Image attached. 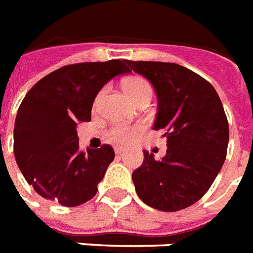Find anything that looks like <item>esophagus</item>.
<instances>
[{"label":"esophagus","instance_id":"1","mask_svg":"<svg viewBox=\"0 0 253 253\" xmlns=\"http://www.w3.org/2000/svg\"><path fill=\"white\" fill-rule=\"evenodd\" d=\"M124 151H125V147H116V149H115V153H116L117 155H121Z\"/></svg>","mask_w":253,"mask_h":253}]
</instances>
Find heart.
Masks as SVG:
<instances>
[{"label":"heart","instance_id":"b5f03b06","mask_svg":"<svg viewBox=\"0 0 253 253\" xmlns=\"http://www.w3.org/2000/svg\"><path fill=\"white\" fill-rule=\"evenodd\" d=\"M123 88L132 102H136L143 96H151L153 94L150 84L142 77H130L128 80H125ZM139 130H141L139 126L128 128L125 125H115L114 128L111 129L110 136L117 142H129L138 136Z\"/></svg>","mask_w":253,"mask_h":253}]
</instances>
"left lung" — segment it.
Returning <instances> with one entry per match:
<instances>
[{
  "label": "left lung",
  "instance_id": "8db88e82",
  "mask_svg": "<svg viewBox=\"0 0 253 253\" xmlns=\"http://www.w3.org/2000/svg\"><path fill=\"white\" fill-rule=\"evenodd\" d=\"M133 72L154 87L158 111L154 130H163L167 151L162 159L143 151L132 173L138 197L162 211L197 203L225 163L229 123L214 87L203 77L172 62L129 61Z\"/></svg>",
  "mask_w": 253,
  "mask_h": 253
}]
</instances>
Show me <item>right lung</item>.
Listing matches in <instances>:
<instances>
[{
  "label": "right lung",
  "mask_w": 253,
  "mask_h": 253,
  "mask_svg": "<svg viewBox=\"0 0 253 253\" xmlns=\"http://www.w3.org/2000/svg\"><path fill=\"white\" fill-rule=\"evenodd\" d=\"M125 60L82 62L49 73L24 96L14 125V155L24 179L45 200L78 207L91 200L114 161L110 145L80 150L77 124L91 120L92 103Z\"/></svg>",
  "instance_id": "right-lung-1"
}]
</instances>
